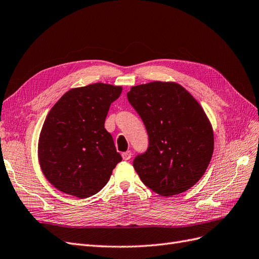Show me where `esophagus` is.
<instances>
[{
  "instance_id": "1",
  "label": "esophagus",
  "mask_w": 259,
  "mask_h": 259,
  "mask_svg": "<svg viewBox=\"0 0 259 259\" xmlns=\"http://www.w3.org/2000/svg\"><path fill=\"white\" fill-rule=\"evenodd\" d=\"M121 156H122V159H123V160H129L130 158H131V152H130V151L124 152V153L121 154Z\"/></svg>"
}]
</instances>
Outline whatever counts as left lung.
I'll use <instances>...</instances> for the list:
<instances>
[{
  "label": "left lung",
  "mask_w": 259,
  "mask_h": 259,
  "mask_svg": "<svg viewBox=\"0 0 259 259\" xmlns=\"http://www.w3.org/2000/svg\"><path fill=\"white\" fill-rule=\"evenodd\" d=\"M127 98L148 136L147 149L133 160L141 181L161 196L184 193L202 178L213 155V130L202 107L175 82L135 86Z\"/></svg>",
  "instance_id": "obj_1"
}]
</instances>
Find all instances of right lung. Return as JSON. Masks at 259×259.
Returning <instances> with one entry per match:
<instances>
[{
    "instance_id": "1",
    "label": "right lung",
    "mask_w": 259,
    "mask_h": 259,
    "mask_svg": "<svg viewBox=\"0 0 259 259\" xmlns=\"http://www.w3.org/2000/svg\"><path fill=\"white\" fill-rule=\"evenodd\" d=\"M121 87L97 82L64 94L47 115L38 142L45 178L62 193L88 198L99 193L121 161L104 128Z\"/></svg>"
}]
</instances>
